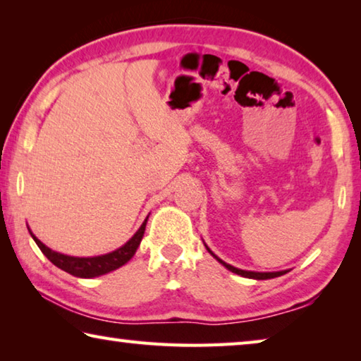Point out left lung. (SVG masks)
I'll return each instance as SVG.
<instances>
[{
    "label": "left lung",
    "instance_id": "8db88e82",
    "mask_svg": "<svg viewBox=\"0 0 361 361\" xmlns=\"http://www.w3.org/2000/svg\"><path fill=\"white\" fill-rule=\"evenodd\" d=\"M205 245V243H204ZM205 248L209 250V253L213 256V258H215L218 262H221V264L228 269V271H231V272H234V274H237V276H240V277H247V279H255V280H267V279H276V277H280V276H283V274H286L288 271H279V272H256V271H243V269H239V267H234V266H231V264H228V262H224L223 259H219L218 256L212 252V250L205 245Z\"/></svg>",
    "mask_w": 361,
    "mask_h": 361
}]
</instances>
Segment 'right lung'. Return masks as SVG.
I'll use <instances>...</instances> for the list:
<instances>
[{
	"label": "right lung",
	"instance_id": "add662e5",
	"mask_svg": "<svg viewBox=\"0 0 361 361\" xmlns=\"http://www.w3.org/2000/svg\"><path fill=\"white\" fill-rule=\"evenodd\" d=\"M148 216H146L143 224L140 226V229L124 243V245L119 247L118 250H114L111 253L100 255V256H87V258H79V256H70V255L54 252V250L44 245V243H42L38 237L30 231V228L28 231H30V235H32L33 240L36 242V245L39 247L41 252L44 253L46 258L51 261L54 266H57L59 269H62V271L68 272L71 276L79 277V279H94L99 276H105V274L111 271H116V269H119L121 266H124L127 261L132 259V256L135 255L140 242L143 239Z\"/></svg>",
	"mask_w": 361,
	"mask_h": 361
}]
</instances>
